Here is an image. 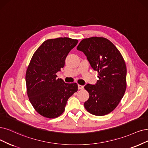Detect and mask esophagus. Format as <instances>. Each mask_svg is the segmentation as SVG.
<instances>
[{
	"mask_svg": "<svg viewBox=\"0 0 148 148\" xmlns=\"http://www.w3.org/2000/svg\"><path fill=\"white\" fill-rule=\"evenodd\" d=\"M78 88H79V90H82V89H84V86L83 85H78Z\"/></svg>",
	"mask_w": 148,
	"mask_h": 148,
	"instance_id": "obj_1",
	"label": "esophagus"
}]
</instances>
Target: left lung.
Segmentation results:
<instances>
[{
  "mask_svg": "<svg viewBox=\"0 0 148 148\" xmlns=\"http://www.w3.org/2000/svg\"><path fill=\"white\" fill-rule=\"evenodd\" d=\"M77 49L84 53L99 78L95 85L84 86L90 95L84 107L94 115H106L118 106L126 90L124 60L116 46L103 37L85 38Z\"/></svg>",
  "mask_w": 148,
  "mask_h": 148,
  "instance_id": "left-lung-1",
  "label": "left lung"
}]
</instances>
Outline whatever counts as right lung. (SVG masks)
<instances>
[{"instance_id": "obj_1", "label": "right lung", "mask_w": 148, "mask_h": 148, "mask_svg": "<svg viewBox=\"0 0 148 148\" xmlns=\"http://www.w3.org/2000/svg\"><path fill=\"white\" fill-rule=\"evenodd\" d=\"M77 42L66 37L49 39L33 55L25 74L27 92L35 110L44 117L61 115L69 98L78 90L77 84L65 83L56 75Z\"/></svg>"}]
</instances>
